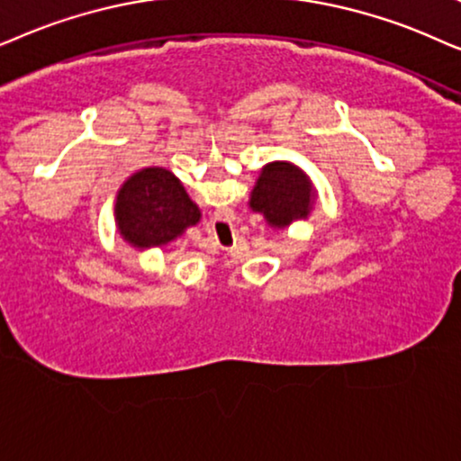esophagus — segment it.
Instances as JSON below:
<instances>
[{"instance_id":"obj_1","label":"esophagus","mask_w":461,"mask_h":461,"mask_svg":"<svg viewBox=\"0 0 461 461\" xmlns=\"http://www.w3.org/2000/svg\"><path fill=\"white\" fill-rule=\"evenodd\" d=\"M230 227H231V223L223 217L212 221V230H230Z\"/></svg>"}]
</instances>
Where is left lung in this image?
<instances>
[{
	"label": "left lung",
	"instance_id": "left-lung-1",
	"mask_svg": "<svg viewBox=\"0 0 461 461\" xmlns=\"http://www.w3.org/2000/svg\"><path fill=\"white\" fill-rule=\"evenodd\" d=\"M318 192L310 175L293 162H267L257 176L249 208L263 214L274 230H286L297 221H308L314 211Z\"/></svg>",
	"mask_w": 461,
	"mask_h": 461
}]
</instances>
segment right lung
I'll use <instances>...</instances> for the list:
<instances>
[{"label":"right lung","instance_id":"1","mask_svg":"<svg viewBox=\"0 0 461 461\" xmlns=\"http://www.w3.org/2000/svg\"><path fill=\"white\" fill-rule=\"evenodd\" d=\"M122 240L134 250L162 249L200 223V208L162 167H147L122 183L113 202Z\"/></svg>","mask_w":461,"mask_h":461}]
</instances>
